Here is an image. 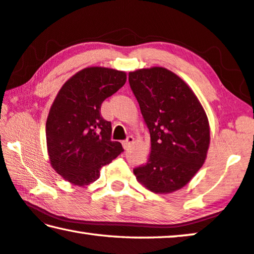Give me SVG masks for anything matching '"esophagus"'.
Instances as JSON below:
<instances>
[{"label":"esophagus","instance_id":"esophagus-1","mask_svg":"<svg viewBox=\"0 0 254 254\" xmlns=\"http://www.w3.org/2000/svg\"><path fill=\"white\" fill-rule=\"evenodd\" d=\"M134 142V138L132 135H128L127 138V140H124V141L122 142V144H123V148L126 149V150H127L128 148H130V146L132 143Z\"/></svg>","mask_w":254,"mask_h":254}]
</instances>
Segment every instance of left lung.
I'll return each instance as SVG.
<instances>
[{
    "label": "left lung",
    "instance_id": "obj_1",
    "mask_svg": "<svg viewBox=\"0 0 254 254\" xmlns=\"http://www.w3.org/2000/svg\"><path fill=\"white\" fill-rule=\"evenodd\" d=\"M128 82L150 133V155L133 170L136 180L155 193L182 189L206 160V112L191 88L165 67L130 72Z\"/></svg>",
    "mask_w": 254,
    "mask_h": 254
}]
</instances>
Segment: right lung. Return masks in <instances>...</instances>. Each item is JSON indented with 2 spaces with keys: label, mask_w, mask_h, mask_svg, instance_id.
<instances>
[{
  "label": "right lung",
  "mask_w": 254,
  "mask_h": 254,
  "mask_svg": "<svg viewBox=\"0 0 254 254\" xmlns=\"http://www.w3.org/2000/svg\"><path fill=\"white\" fill-rule=\"evenodd\" d=\"M127 81L123 71L86 67L60 89L46 121L51 165L64 180L84 187L99 179V171L123 151L112 141V124L100 106Z\"/></svg>",
  "instance_id": "right-lung-1"
}]
</instances>
